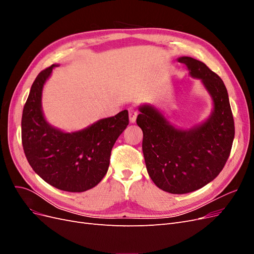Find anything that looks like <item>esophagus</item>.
I'll list each match as a JSON object with an SVG mask.
<instances>
[{
  "mask_svg": "<svg viewBox=\"0 0 254 254\" xmlns=\"http://www.w3.org/2000/svg\"><path fill=\"white\" fill-rule=\"evenodd\" d=\"M128 112H129V121H130V123H134L135 120H136V117H137V111L134 108H129Z\"/></svg>",
  "mask_w": 254,
  "mask_h": 254,
  "instance_id": "esophagus-1",
  "label": "esophagus"
}]
</instances>
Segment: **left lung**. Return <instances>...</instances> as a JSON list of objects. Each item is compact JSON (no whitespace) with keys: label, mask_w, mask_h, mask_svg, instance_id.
Returning a JSON list of instances; mask_svg holds the SVG:
<instances>
[{"label":"left lung","mask_w":254,"mask_h":254,"mask_svg":"<svg viewBox=\"0 0 254 254\" xmlns=\"http://www.w3.org/2000/svg\"><path fill=\"white\" fill-rule=\"evenodd\" d=\"M191 77L201 79L214 103L211 117L190 130L177 129L151 106L140 107L136 124L148 175L172 194H187L214 180L224 168L234 139V120L224 81L203 63L180 57Z\"/></svg>","instance_id":"1"}]
</instances>
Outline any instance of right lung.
I'll return each instance as SVG.
<instances>
[{
    "mask_svg": "<svg viewBox=\"0 0 254 254\" xmlns=\"http://www.w3.org/2000/svg\"><path fill=\"white\" fill-rule=\"evenodd\" d=\"M52 64L36 77L22 114V145L37 175L61 190L80 193L94 188L108 171L115 141L129 124L128 111L99 120L76 132H64L45 121L41 109L44 82Z\"/></svg>",
    "mask_w": 254,
    "mask_h": 254,
    "instance_id": "1",
    "label": "right lung"
}]
</instances>
